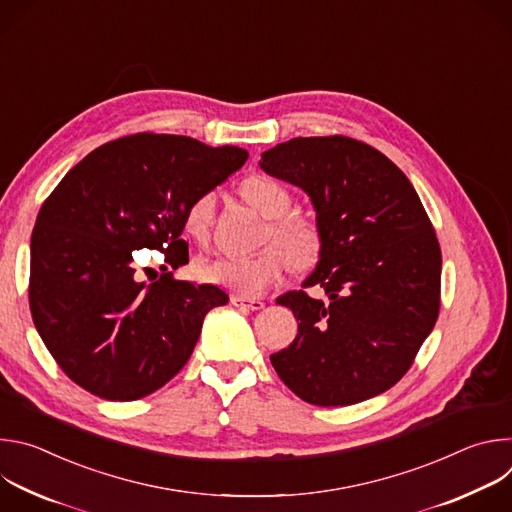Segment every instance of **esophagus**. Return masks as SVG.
<instances>
[{
    "mask_svg": "<svg viewBox=\"0 0 512 512\" xmlns=\"http://www.w3.org/2000/svg\"><path fill=\"white\" fill-rule=\"evenodd\" d=\"M231 304L233 306H243V308H249V310H261L265 304L261 302V300H257V298H245V296H237V294H233L231 296Z\"/></svg>",
    "mask_w": 512,
    "mask_h": 512,
    "instance_id": "1",
    "label": "esophagus"
}]
</instances>
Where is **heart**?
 Masks as SVG:
<instances>
[{
  "instance_id": "b5f03b06",
  "label": "heart",
  "mask_w": 512,
  "mask_h": 512,
  "mask_svg": "<svg viewBox=\"0 0 512 512\" xmlns=\"http://www.w3.org/2000/svg\"><path fill=\"white\" fill-rule=\"evenodd\" d=\"M241 196L265 218H269L263 243H269L251 257H218L198 265V275L204 281L223 285L239 296L253 298L277 283L289 263L296 271L314 269L324 253L326 237L316 218L289 212V190L269 178L251 176L241 184ZM216 208V194L202 192L194 196L182 218L184 233L196 243L210 237Z\"/></svg>"
}]
</instances>
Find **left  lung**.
<instances>
[{
    "label": "left lung",
    "instance_id": "1",
    "mask_svg": "<svg viewBox=\"0 0 512 512\" xmlns=\"http://www.w3.org/2000/svg\"><path fill=\"white\" fill-rule=\"evenodd\" d=\"M259 166L304 188L326 245L304 287L277 304L298 320V336L271 354L279 379L320 407L385 393L411 369L440 314L442 249L409 178L369 143L296 137L261 154Z\"/></svg>",
    "mask_w": 512,
    "mask_h": 512
}]
</instances>
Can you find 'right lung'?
<instances>
[{
  "mask_svg": "<svg viewBox=\"0 0 512 512\" xmlns=\"http://www.w3.org/2000/svg\"><path fill=\"white\" fill-rule=\"evenodd\" d=\"M247 158L235 145L135 133L103 143L50 192L32 231L28 298L42 342L72 383L135 401L180 373L204 316L229 296L170 271L143 281L133 253L152 249L172 269L186 265L188 202Z\"/></svg>",
  "mask_w": 512,
  "mask_h": 512,
  "instance_id": "1",
  "label": "right lung"
}]
</instances>
